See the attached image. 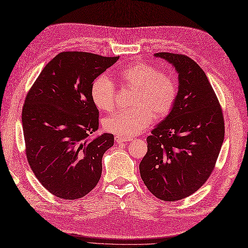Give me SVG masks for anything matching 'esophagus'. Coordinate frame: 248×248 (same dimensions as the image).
<instances>
[{
    "instance_id": "34e87169",
    "label": "esophagus",
    "mask_w": 248,
    "mask_h": 248,
    "mask_svg": "<svg viewBox=\"0 0 248 248\" xmlns=\"http://www.w3.org/2000/svg\"><path fill=\"white\" fill-rule=\"evenodd\" d=\"M115 140H116V142L118 144H122V143L129 142V140H131V139H129V138H123V137H120V136H116Z\"/></svg>"
}]
</instances>
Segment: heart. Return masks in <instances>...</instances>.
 <instances>
[{
	"label": "heart",
	"mask_w": 248,
	"mask_h": 248,
	"mask_svg": "<svg viewBox=\"0 0 248 248\" xmlns=\"http://www.w3.org/2000/svg\"><path fill=\"white\" fill-rule=\"evenodd\" d=\"M122 82L135 89L131 105L135 108L120 111L103 122L108 132L123 138L137 136L148 127L152 118H165L173 108L178 95L176 79L170 73L160 72L145 62H133L118 72ZM91 98L96 108L110 112L116 108L117 89L108 76L97 77L92 84Z\"/></svg>",
	"instance_id": "heart-1"
}]
</instances>
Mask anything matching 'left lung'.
Here are the masks:
<instances>
[{
	"mask_svg": "<svg viewBox=\"0 0 248 248\" xmlns=\"http://www.w3.org/2000/svg\"><path fill=\"white\" fill-rule=\"evenodd\" d=\"M178 73V95L170 113L147 138L140 164L145 186L165 202H177L205 184L224 140L221 106L205 73L189 56L156 53Z\"/></svg>",
	"mask_w": 248,
	"mask_h": 248,
	"instance_id": "obj_1",
	"label": "left lung"
}]
</instances>
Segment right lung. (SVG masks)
I'll use <instances>...</instances> for the list:
<instances>
[{"instance_id": "1", "label": "right lung", "mask_w": 248, "mask_h": 248, "mask_svg": "<svg viewBox=\"0 0 248 248\" xmlns=\"http://www.w3.org/2000/svg\"><path fill=\"white\" fill-rule=\"evenodd\" d=\"M118 59L62 52L27 93L22 112L26 156L39 183L56 197L81 198L101 177L102 156L115 140L111 133L90 139L99 127L91 88Z\"/></svg>"}]
</instances>
